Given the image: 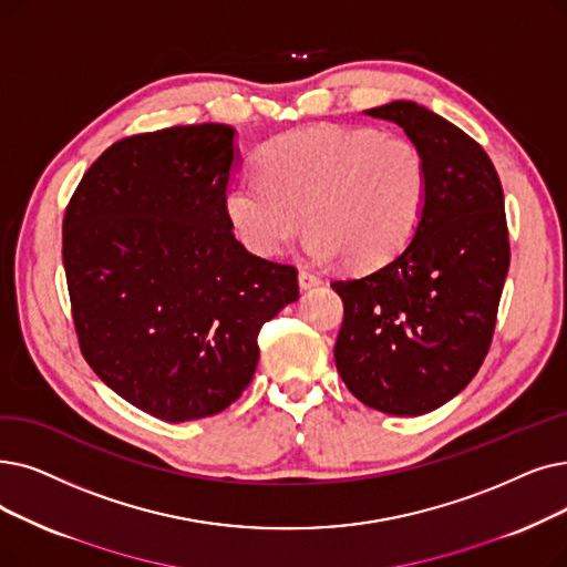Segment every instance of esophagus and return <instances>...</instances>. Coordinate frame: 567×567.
Returning a JSON list of instances; mask_svg holds the SVG:
<instances>
[{
    "label": "esophagus",
    "mask_w": 567,
    "mask_h": 567,
    "mask_svg": "<svg viewBox=\"0 0 567 567\" xmlns=\"http://www.w3.org/2000/svg\"><path fill=\"white\" fill-rule=\"evenodd\" d=\"M319 282H322V278H319L317 274H312V270H306V268L299 270V285H301V289L317 287Z\"/></svg>",
    "instance_id": "obj_1"
}]
</instances>
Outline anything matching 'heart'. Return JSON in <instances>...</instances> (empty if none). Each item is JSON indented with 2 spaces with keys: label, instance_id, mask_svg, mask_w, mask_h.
Returning a JSON list of instances; mask_svg holds the SVG:
<instances>
[{
  "label": "heart",
  "instance_id": "1",
  "mask_svg": "<svg viewBox=\"0 0 567 567\" xmlns=\"http://www.w3.org/2000/svg\"><path fill=\"white\" fill-rule=\"evenodd\" d=\"M259 181L227 189L229 223L250 252L280 255L306 227L315 257L378 268L412 240L426 206V162L401 134L312 125L268 141Z\"/></svg>",
  "mask_w": 567,
  "mask_h": 567
}]
</instances>
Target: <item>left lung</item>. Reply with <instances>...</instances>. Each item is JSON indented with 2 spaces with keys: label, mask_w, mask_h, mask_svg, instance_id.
<instances>
[{
  "label": "left lung",
  "mask_w": 567,
  "mask_h": 567,
  "mask_svg": "<svg viewBox=\"0 0 567 567\" xmlns=\"http://www.w3.org/2000/svg\"><path fill=\"white\" fill-rule=\"evenodd\" d=\"M405 130L426 162L412 240L361 278L333 280L344 317L336 365L354 396L386 414H424L471 382L491 348L509 268L505 196L484 147L414 102L365 111Z\"/></svg>",
  "instance_id": "obj_1"
}]
</instances>
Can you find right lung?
I'll return each mask as SVG.
<instances>
[{
  "label": "right lung",
  "instance_id": "add662e5",
  "mask_svg": "<svg viewBox=\"0 0 567 567\" xmlns=\"http://www.w3.org/2000/svg\"><path fill=\"white\" fill-rule=\"evenodd\" d=\"M234 168L227 125L134 134L85 171L64 210L81 352L117 396L171 424L229 408L255 375L264 322L299 299L297 268L236 240Z\"/></svg>",
  "mask_w": 567,
  "mask_h": 567
}]
</instances>
